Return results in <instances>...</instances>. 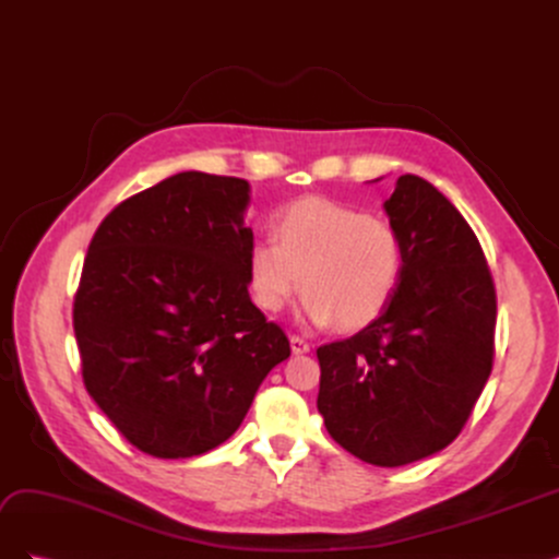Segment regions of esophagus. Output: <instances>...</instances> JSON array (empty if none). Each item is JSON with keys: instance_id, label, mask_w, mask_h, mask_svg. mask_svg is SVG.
Segmentation results:
<instances>
[{"instance_id": "esophagus-1", "label": "esophagus", "mask_w": 559, "mask_h": 559, "mask_svg": "<svg viewBox=\"0 0 559 559\" xmlns=\"http://www.w3.org/2000/svg\"><path fill=\"white\" fill-rule=\"evenodd\" d=\"M292 352L294 354H308L310 352V343H306L302 341V337H298V335H292Z\"/></svg>"}]
</instances>
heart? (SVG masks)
<instances>
[{"label":"heart","instance_id":"1","mask_svg":"<svg viewBox=\"0 0 559 559\" xmlns=\"http://www.w3.org/2000/svg\"><path fill=\"white\" fill-rule=\"evenodd\" d=\"M275 240L247 253L249 289L265 312H280L302 286L300 321L312 329H366L386 312L403 277L405 251L386 218L326 198H302L275 216Z\"/></svg>","mask_w":559,"mask_h":559}]
</instances>
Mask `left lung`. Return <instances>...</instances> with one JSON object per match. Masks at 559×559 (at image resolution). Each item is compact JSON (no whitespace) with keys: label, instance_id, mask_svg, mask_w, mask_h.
I'll use <instances>...</instances> for the list:
<instances>
[{"label":"left lung","instance_id":"1","mask_svg":"<svg viewBox=\"0 0 559 559\" xmlns=\"http://www.w3.org/2000/svg\"><path fill=\"white\" fill-rule=\"evenodd\" d=\"M382 207L403 277L376 324L317 349V408L335 443L392 468L460 436L492 373L497 294L476 233L433 183L401 175Z\"/></svg>","mask_w":559,"mask_h":559}]
</instances>
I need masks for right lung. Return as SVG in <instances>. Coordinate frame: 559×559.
<instances>
[{
    "instance_id": "1",
    "label": "right lung",
    "mask_w": 559,
    "mask_h": 559,
    "mask_svg": "<svg viewBox=\"0 0 559 559\" xmlns=\"http://www.w3.org/2000/svg\"><path fill=\"white\" fill-rule=\"evenodd\" d=\"M249 181L179 173L95 230L74 298L83 382L128 441L160 460L238 431L292 347L249 298Z\"/></svg>"
}]
</instances>
